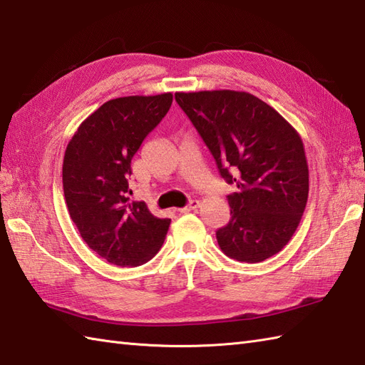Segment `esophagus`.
<instances>
[{
  "instance_id": "esophagus-1",
  "label": "esophagus",
  "mask_w": 365,
  "mask_h": 365,
  "mask_svg": "<svg viewBox=\"0 0 365 365\" xmlns=\"http://www.w3.org/2000/svg\"><path fill=\"white\" fill-rule=\"evenodd\" d=\"M199 207H200L199 200H190V204L187 207H183V208H178V212H180V213H188V212H192V210H197Z\"/></svg>"
}]
</instances>
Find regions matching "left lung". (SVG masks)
<instances>
[{"label": "left lung", "instance_id": "left-lung-1", "mask_svg": "<svg viewBox=\"0 0 365 365\" xmlns=\"http://www.w3.org/2000/svg\"><path fill=\"white\" fill-rule=\"evenodd\" d=\"M177 103L235 183L230 221L216 230L221 251L257 263L290 242L304 213L309 168L301 136L274 108L240 91L177 92Z\"/></svg>", "mask_w": 365, "mask_h": 365}]
</instances>
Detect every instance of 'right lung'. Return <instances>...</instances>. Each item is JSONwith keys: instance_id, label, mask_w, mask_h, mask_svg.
<instances>
[{"instance_id": "obj_1", "label": "right lung", "mask_w": 365, "mask_h": 365, "mask_svg": "<svg viewBox=\"0 0 365 365\" xmlns=\"http://www.w3.org/2000/svg\"><path fill=\"white\" fill-rule=\"evenodd\" d=\"M173 94L113 98L81 122L67 144L63 187L68 215L92 251L118 267L149 262L170 220L130 202L131 158L158 125Z\"/></svg>"}]
</instances>
